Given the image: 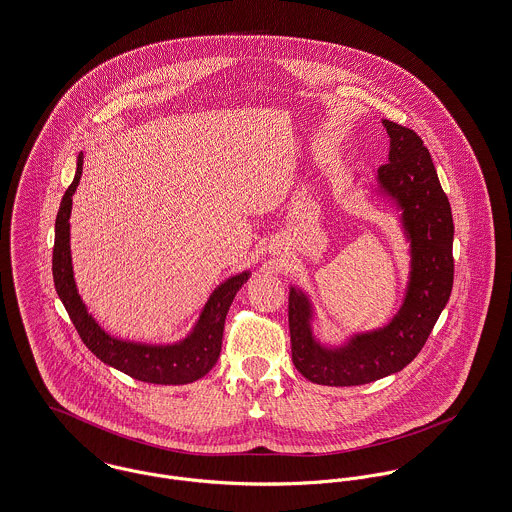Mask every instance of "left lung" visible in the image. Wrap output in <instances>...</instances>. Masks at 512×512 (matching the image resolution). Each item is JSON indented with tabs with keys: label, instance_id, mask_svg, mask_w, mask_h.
<instances>
[{
	"label": "left lung",
	"instance_id": "left-lung-1",
	"mask_svg": "<svg viewBox=\"0 0 512 512\" xmlns=\"http://www.w3.org/2000/svg\"><path fill=\"white\" fill-rule=\"evenodd\" d=\"M390 134V161L380 165V187L403 208L411 239L413 271L403 308L374 333L358 335L345 349H321L310 331L306 296L290 290L288 327L292 362L321 386H360L405 368L425 347L444 310L454 282V222L433 159L415 130L384 120Z\"/></svg>",
	"mask_w": 512,
	"mask_h": 512
}]
</instances>
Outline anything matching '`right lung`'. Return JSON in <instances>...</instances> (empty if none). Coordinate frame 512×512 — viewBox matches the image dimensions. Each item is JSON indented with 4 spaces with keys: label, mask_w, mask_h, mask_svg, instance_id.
<instances>
[{
    "label": "right lung",
    "mask_w": 512,
    "mask_h": 512,
    "mask_svg": "<svg viewBox=\"0 0 512 512\" xmlns=\"http://www.w3.org/2000/svg\"><path fill=\"white\" fill-rule=\"evenodd\" d=\"M83 158H78V171L64 193L60 210L56 216L54 253H52V276L56 292L70 315L83 345L105 364L120 372L148 384H191L202 378L218 360L222 351V335L228 310L236 298V292L247 280V273L226 280L208 300L200 315L197 329L179 345L169 347H146L136 343H124L109 337L91 315L87 314L72 273L70 257V212L72 197L76 193L81 177Z\"/></svg>",
    "instance_id": "1"
}]
</instances>
